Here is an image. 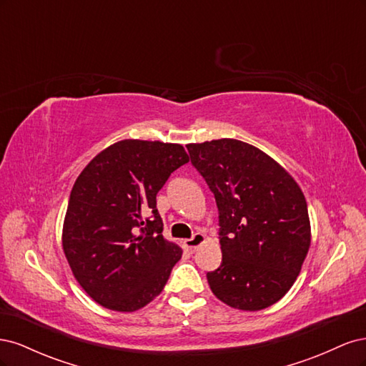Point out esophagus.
Returning a JSON list of instances; mask_svg holds the SVG:
<instances>
[{
    "instance_id": "34e87169",
    "label": "esophagus",
    "mask_w": 366,
    "mask_h": 366,
    "mask_svg": "<svg viewBox=\"0 0 366 366\" xmlns=\"http://www.w3.org/2000/svg\"><path fill=\"white\" fill-rule=\"evenodd\" d=\"M204 239H206V237H204L203 234H195L192 238L184 239L183 244H184V247H186L187 250H189V252H195L198 246L203 244Z\"/></svg>"
}]
</instances>
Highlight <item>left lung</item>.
I'll use <instances>...</instances> for the list:
<instances>
[{
    "label": "left lung",
    "instance_id": "8db88e82",
    "mask_svg": "<svg viewBox=\"0 0 366 366\" xmlns=\"http://www.w3.org/2000/svg\"><path fill=\"white\" fill-rule=\"evenodd\" d=\"M186 148L218 207L223 259L206 274L210 290L246 312L278 302L295 284L312 241L301 187L280 163L241 140Z\"/></svg>",
    "mask_w": 366,
    "mask_h": 366
}]
</instances>
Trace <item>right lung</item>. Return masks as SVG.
Listing matches in <instances>:
<instances>
[{"label": "right lung", "mask_w": 366, "mask_h": 366, "mask_svg": "<svg viewBox=\"0 0 366 366\" xmlns=\"http://www.w3.org/2000/svg\"><path fill=\"white\" fill-rule=\"evenodd\" d=\"M187 162L177 143L128 139L99 152L77 177L62 247L76 281L97 304L136 312L162 293L182 249L162 235L156 197Z\"/></svg>", "instance_id": "add662e5"}]
</instances>
